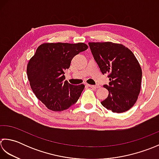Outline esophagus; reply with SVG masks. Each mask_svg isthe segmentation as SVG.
<instances>
[{"mask_svg":"<svg viewBox=\"0 0 159 159\" xmlns=\"http://www.w3.org/2000/svg\"><path fill=\"white\" fill-rule=\"evenodd\" d=\"M90 88H92V89H99L100 88V86L99 85H88Z\"/></svg>","mask_w":159,"mask_h":159,"instance_id":"1","label":"esophagus"}]
</instances>
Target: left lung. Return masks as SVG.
I'll list each match as a JSON object with an SVG mask.
<instances>
[{
	"instance_id": "left-lung-1",
	"label": "left lung",
	"mask_w": 159,
	"mask_h": 159,
	"mask_svg": "<svg viewBox=\"0 0 159 159\" xmlns=\"http://www.w3.org/2000/svg\"><path fill=\"white\" fill-rule=\"evenodd\" d=\"M94 59L103 74H108V98L101 102L113 112L128 111L137 102L141 90L142 70L133 53L123 44L89 43Z\"/></svg>"
}]
</instances>
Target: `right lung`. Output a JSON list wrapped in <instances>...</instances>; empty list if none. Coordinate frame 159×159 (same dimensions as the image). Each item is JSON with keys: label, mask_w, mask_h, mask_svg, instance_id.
I'll use <instances>...</instances> for the list:
<instances>
[{"label": "right lung", "mask_w": 159, "mask_h": 159, "mask_svg": "<svg viewBox=\"0 0 159 159\" xmlns=\"http://www.w3.org/2000/svg\"><path fill=\"white\" fill-rule=\"evenodd\" d=\"M88 48L80 43H44L38 47L27 64V77L36 98L53 111L68 109L77 102L85 86L64 81V70L73 57Z\"/></svg>", "instance_id": "right-lung-1"}]
</instances>
